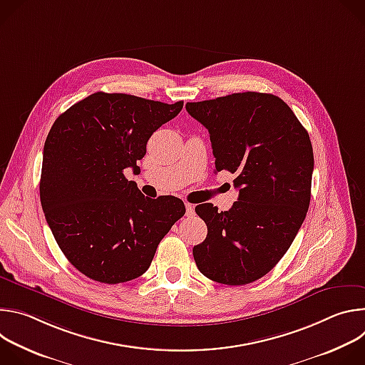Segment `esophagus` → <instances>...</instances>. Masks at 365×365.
<instances>
[{
	"label": "esophagus",
	"instance_id": "1",
	"mask_svg": "<svg viewBox=\"0 0 365 365\" xmlns=\"http://www.w3.org/2000/svg\"><path fill=\"white\" fill-rule=\"evenodd\" d=\"M185 202H186V205H192V203L195 202V199L186 193V195H185Z\"/></svg>",
	"mask_w": 365,
	"mask_h": 365
}]
</instances>
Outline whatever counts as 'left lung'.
<instances>
[{
  "mask_svg": "<svg viewBox=\"0 0 365 365\" xmlns=\"http://www.w3.org/2000/svg\"><path fill=\"white\" fill-rule=\"evenodd\" d=\"M180 110L178 102L96 92L50 128L41 207L59 248L86 277L108 284L140 277L185 214L178 197H145L124 175L144 158L151 134Z\"/></svg>",
  "mask_w": 365,
  "mask_h": 365,
  "instance_id": "1",
  "label": "left lung"
}]
</instances>
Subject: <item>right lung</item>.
I'll return each mask as SVG.
<instances>
[{"instance_id": "obj_1", "label": "right lung", "mask_w": 365, "mask_h": 365, "mask_svg": "<svg viewBox=\"0 0 365 365\" xmlns=\"http://www.w3.org/2000/svg\"><path fill=\"white\" fill-rule=\"evenodd\" d=\"M207 131L217 172L237 173L230 211L205 214L207 235L193 247L199 272L241 286L266 276L293 242L309 207L314 151L287 103L241 92L186 103Z\"/></svg>"}]
</instances>
